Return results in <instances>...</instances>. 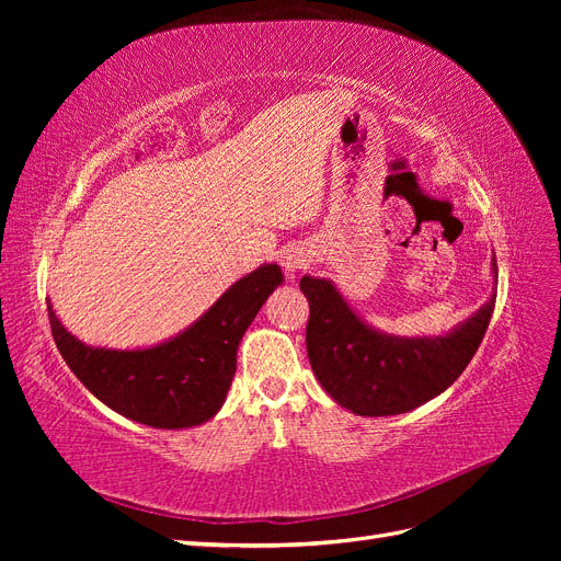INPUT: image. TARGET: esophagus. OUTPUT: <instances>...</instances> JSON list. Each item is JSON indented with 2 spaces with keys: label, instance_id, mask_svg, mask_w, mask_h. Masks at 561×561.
I'll use <instances>...</instances> for the list:
<instances>
[{
  "label": "esophagus",
  "instance_id": "34e87169",
  "mask_svg": "<svg viewBox=\"0 0 561 561\" xmlns=\"http://www.w3.org/2000/svg\"><path fill=\"white\" fill-rule=\"evenodd\" d=\"M280 264H283V268H285V274L290 276V278H295V274L299 268H304V264H307V260H304V254H299V252H295V250H290V252H285L283 257H280Z\"/></svg>",
  "mask_w": 561,
  "mask_h": 561
}]
</instances>
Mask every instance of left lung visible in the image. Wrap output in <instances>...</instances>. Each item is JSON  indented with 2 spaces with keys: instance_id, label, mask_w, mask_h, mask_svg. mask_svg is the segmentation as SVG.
Returning a JSON list of instances; mask_svg holds the SVG:
<instances>
[{
  "instance_id": "8db88e82",
  "label": "left lung",
  "mask_w": 561,
  "mask_h": 561,
  "mask_svg": "<svg viewBox=\"0 0 561 561\" xmlns=\"http://www.w3.org/2000/svg\"><path fill=\"white\" fill-rule=\"evenodd\" d=\"M494 274L499 266L494 260ZM307 351L320 386L353 414H404L447 390L472 360L496 297L445 336L398 339L367 328L330 280L304 276Z\"/></svg>"
}]
</instances>
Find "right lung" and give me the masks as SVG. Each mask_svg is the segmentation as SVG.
Returning <instances> with one entry per match:
<instances>
[{
	"label": "right lung",
	"mask_w": 561,
	"mask_h": 561,
	"mask_svg": "<svg viewBox=\"0 0 561 561\" xmlns=\"http://www.w3.org/2000/svg\"><path fill=\"white\" fill-rule=\"evenodd\" d=\"M280 283V266L254 268L190 330L145 351L91 348L60 325L48 301L46 307L60 355L100 402L151 428H190L222 407L239 342Z\"/></svg>",
	"instance_id": "right-lung-1"
}]
</instances>
